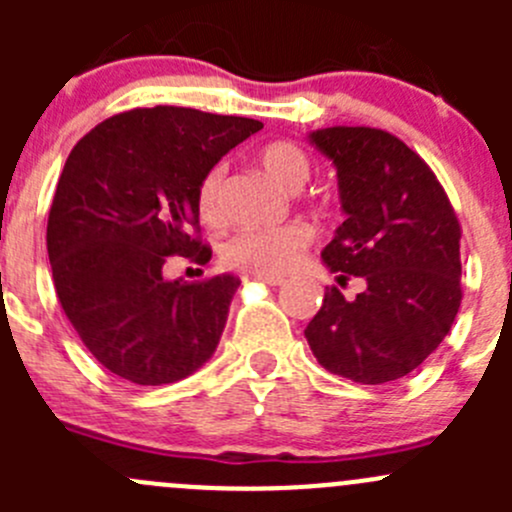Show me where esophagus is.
Here are the masks:
<instances>
[{"instance_id":"1","label":"esophagus","mask_w":512,"mask_h":512,"mask_svg":"<svg viewBox=\"0 0 512 512\" xmlns=\"http://www.w3.org/2000/svg\"><path fill=\"white\" fill-rule=\"evenodd\" d=\"M245 280H255V282H265V285H270V287H280L282 282V277H270V275H245Z\"/></svg>"}]
</instances>
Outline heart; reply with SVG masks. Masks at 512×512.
<instances>
[{
    "instance_id": "1",
    "label": "heart",
    "mask_w": 512,
    "mask_h": 512,
    "mask_svg": "<svg viewBox=\"0 0 512 512\" xmlns=\"http://www.w3.org/2000/svg\"><path fill=\"white\" fill-rule=\"evenodd\" d=\"M260 165L270 178H275L287 190L302 188L312 173L307 153L289 141H277L262 148ZM223 180L225 165L218 163L203 175L198 185L195 203H198V215L208 225H220L225 218ZM309 242H312V230L302 223L252 227V230H240L227 237L223 250H220V260L232 270L247 272V275L280 277L297 265Z\"/></svg>"
}]
</instances>
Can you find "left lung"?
Listing matches in <instances>:
<instances>
[{
	"label": "left lung",
	"mask_w": 512,
	"mask_h": 512,
	"mask_svg": "<svg viewBox=\"0 0 512 512\" xmlns=\"http://www.w3.org/2000/svg\"><path fill=\"white\" fill-rule=\"evenodd\" d=\"M309 141L337 165L347 220L322 260L339 282L364 277L347 302L337 287L304 329L332 374L389 384L418 369L451 332L461 307V223L418 153L389 131L334 126Z\"/></svg>",
	"instance_id": "1"
}]
</instances>
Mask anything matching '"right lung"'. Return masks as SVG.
Here are the masks:
<instances>
[{
	"label": "right lung",
	"instance_id": "add662e5",
	"mask_svg": "<svg viewBox=\"0 0 512 512\" xmlns=\"http://www.w3.org/2000/svg\"><path fill=\"white\" fill-rule=\"evenodd\" d=\"M255 118L183 106L133 108L69 153L46 225L56 297L84 347L138 386L198 371L220 342L240 280H165L168 257L205 265L198 185Z\"/></svg>",
	"mask_w": 512,
	"mask_h": 512
}]
</instances>
